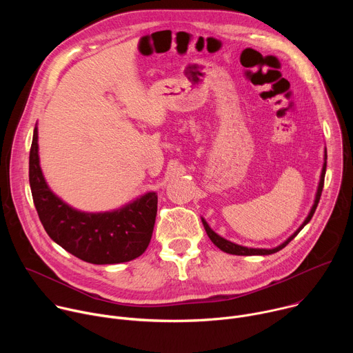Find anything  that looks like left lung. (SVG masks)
Segmentation results:
<instances>
[{"instance_id":"left-lung-1","label":"left lung","mask_w":353,"mask_h":353,"mask_svg":"<svg viewBox=\"0 0 353 353\" xmlns=\"http://www.w3.org/2000/svg\"><path fill=\"white\" fill-rule=\"evenodd\" d=\"M325 169H327V149H324V163H323V169H321V174H320V181H319V185H317V191H316V195H314V203L309 211V215L306 216V219L303 221V223H301L283 243H281L279 245L276 247H272V248H254V247H245V245H240V244H236L222 236H219L216 232H214L211 229V226L207 223V221L201 216V221H203V225L205 228V232L208 234V237L211 239V241L218 247L221 248L222 251H225V253L228 254H234V256H270V254H274L276 253V251L282 250L290 240H293L297 233L303 229L309 222L310 219L313 218L314 212H316V208L319 205V201H320V196H321V192H323V187H324V177H325Z\"/></svg>"}]
</instances>
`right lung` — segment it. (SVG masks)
Listing matches in <instances>:
<instances>
[{"label": "right lung", "mask_w": 353, "mask_h": 353, "mask_svg": "<svg viewBox=\"0 0 353 353\" xmlns=\"http://www.w3.org/2000/svg\"><path fill=\"white\" fill-rule=\"evenodd\" d=\"M29 183L40 222L53 241L82 261L106 265L131 261L152 237L158 194L145 192L128 204L105 212L79 211L48 187L40 168L39 128L33 131Z\"/></svg>", "instance_id": "obj_1"}]
</instances>
